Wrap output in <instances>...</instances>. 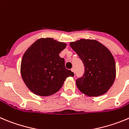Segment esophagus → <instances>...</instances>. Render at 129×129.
I'll return each mask as SVG.
<instances>
[{
	"label": "esophagus",
	"instance_id": "34e87169",
	"mask_svg": "<svg viewBox=\"0 0 129 129\" xmlns=\"http://www.w3.org/2000/svg\"><path fill=\"white\" fill-rule=\"evenodd\" d=\"M71 70H72V72H73L74 73H75V68H72V69H71Z\"/></svg>",
	"mask_w": 129,
	"mask_h": 129
}]
</instances>
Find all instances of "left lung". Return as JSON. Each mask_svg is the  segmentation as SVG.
<instances>
[{
	"label": "left lung",
	"instance_id": "obj_1",
	"mask_svg": "<svg viewBox=\"0 0 129 129\" xmlns=\"http://www.w3.org/2000/svg\"><path fill=\"white\" fill-rule=\"evenodd\" d=\"M70 45L84 66L83 75L76 80L79 90L89 96L106 93L116 77L115 61L111 52L96 40L81 39Z\"/></svg>",
	"mask_w": 129,
	"mask_h": 129
}]
</instances>
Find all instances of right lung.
<instances>
[{"instance_id": "right-lung-1", "label": "right lung", "mask_w": 129, "mask_h": 129, "mask_svg": "<svg viewBox=\"0 0 129 129\" xmlns=\"http://www.w3.org/2000/svg\"><path fill=\"white\" fill-rule=\"evenodd\" d=\"M67 45L52 38L35 41L23 54L21 75L26 86L40 96H49L58 91L68 77L74 73L66 68L59 54Z\"/></svg>"}]
</instances>
